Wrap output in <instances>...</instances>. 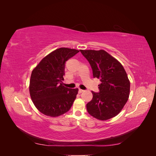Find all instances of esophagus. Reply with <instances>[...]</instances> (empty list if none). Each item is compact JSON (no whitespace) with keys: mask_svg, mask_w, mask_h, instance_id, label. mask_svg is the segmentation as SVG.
Returning <instances> with one entry per match:
<instances>
[{"mask_svg":"<svg viewBox=\"0 0 156 156\" xmlns=\"http://www.w3.org/2000/svg\"><path fill=\"white\" fill-rule=\"evenodd\" d=\"M84 91V90H82V89H81V88H79V94H81V93L83 92Z\"/></svg>","mask_w":156,"mask_h":156,"instance_id":"1","label":"esophagus"}]
</instances>
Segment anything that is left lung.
<instances>
[{"instance_id":"obj_1","label":"left lung","mask_w":156,"mask_h":156,"mask_svg":"<svg viewBox=\"0 0 156 156\" xmlns=\"http://www.w3.org/2000/svg\"><path fill=\"white\" fill-rule=\"evenodd\" d=\"M90 64L94 77L100 79V92L92 91L88 112L100 120L119 115L128 100L130 81L123 66L104 50H80Z\"/></svg>"}]
</instances>
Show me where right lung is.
I'll use <instances>...</instances> for the list:
<instances>
[{"instance_id":"1","label":"right lung","mask_w":156,"mask_h":156,"mask_svg":"<svg viewBox=\"0 0 156 156\" xmlns=\"http://www.w3.org/2000/svg\"><path fill=\"white\" fill-rule=\"evenodd\" d=\"M79 51L61 48L45 56L32 70L29 92L34 105L42 114L57 117L67 112L78 94V88H68L62 81L65 63Z\"/></svg>"}]
</instances>
